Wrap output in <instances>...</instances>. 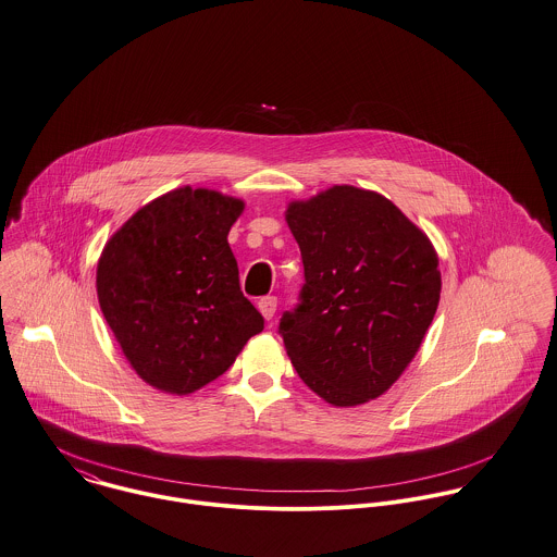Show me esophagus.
<instances>
[{
    "mask_svg": "<svg viewBox=\"0 0 557 557\" xmlns=\"http://www.w3.org/2000/svg\"><path fill=\"white\" fill-rule=\"evenodd\" d=\"M258 309H260V313H262V318L264 320H271L273 315H275V309H277V299L275 297H262L260 301H258Z\"/></svg>",
    "mask_w": 557,
    "mask_h": 557,
    "instance_id": "obj_1",
    "label": "esophagus"
}]
</instances>
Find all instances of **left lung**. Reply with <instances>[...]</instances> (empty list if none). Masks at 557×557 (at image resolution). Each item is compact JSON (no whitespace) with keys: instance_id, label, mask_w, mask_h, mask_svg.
<instances>
[{"instance_id":"obj_1","label":"left lung","mask_w":557,"mask_h":557,"mask_svg":"<svg viewBox=\"0 0 557 557\" xmlns=\"http://www.w3.org/2000/svg\"><path fill=\"white\" fill-rule=\"evenodd\" d=\"M306 284L280 335L309 388L333 406L380 397L410 366L440 301L437 253L388 198L333 186L288 205Z\"/></svg>"}]
</instances>
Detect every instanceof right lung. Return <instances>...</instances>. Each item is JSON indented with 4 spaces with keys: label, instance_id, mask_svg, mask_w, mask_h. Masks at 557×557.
Instances as JSON below:
<instances>
[{
    "label": "right lung",
    "instance_id": "1",
    "mask_svg": "<svg viewBox=\"0 0 557 557\" xmlns=\"http://www.w3.org/2000/svg\"><path fill=\"white\" fill-rule=\"evenodd\" d=\"M242 211L239 198L180 187L138 209L102 249L100 309L129 366L164 393L209 384L264 329L228 246Z\"/></svg>",
    "mask_w": 557,
    "mask_h": 557
}]
</instances>
